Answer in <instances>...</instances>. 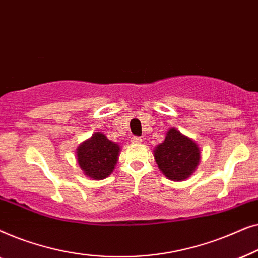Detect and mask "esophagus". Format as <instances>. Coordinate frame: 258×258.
Wrapping results in <instances>:
<instances>
[{
  "mask_svg": "<svg viewBox=\"0 0 258 258\" xmlns=\"http://www.w3.org/2000/svg\"><path fill=\"white\" fill-rule=\"evenodd\" d=\"M130 141H132L133 143H141V142H142V137H140V136H133L132 140H130Z\"/></svg>",
  "mask_w": 258,
  "mask_h": 258,
  "instance_id": "34e87169",
  "label": "esophagus"
}]
</instances>
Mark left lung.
Here are the masks:
<instances>
[{
    "instance_id": "obj_1",
    "label": "left lung",
    "mask_w": 258,
    "mask_h": 258,
    "mask_svg": "<svg viewBox=\"0 0 258 258\" xmlns=\"http://www.w3.org/2000/svg\"><path fill=\"white\" fill-rule=\"evenodd\" d=\"M155 162L165 177L175 182L185 181L199 167V144L176 128L167 132L165 139L154 150Z\"/></svg>"
}]
</instances>
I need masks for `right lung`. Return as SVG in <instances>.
I'll use <instances>...</instances> for the list:
<instances>
[{
  "label": "right lung",
  "mask_w": 258,
  "mask_h": 258,
  "mask_svg": "<svg viewBox=\"0 0 258 258\" xmlns=\"http://www.w3.org/2000/svg\"><path fill=\"white\" fill-rule=\"evenodd\" d=\"M119 151V144L108 140L103 133L96 132L77 147L76 161L84 175L101 181L114 171Z\"/></svg>",
  "instance_id": "add662e5"
}]
</instances>
